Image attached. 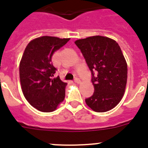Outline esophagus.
I'll return each mask as SVG.
<instances>
[{
    "mask_svg": "<svg viewBox=\"0 0 148 148\" xmlns=\"http://www.w3.org/2000/svg\"><path fill=\"white\" fill-rule=\"evenodd\" d=\"M74 82H75V83H77V84H79L81 82L80 79H79L78 78H75V79H74Z\"/></svg>",
    "mask_w": 148,
    "mask_h": 148,
    "instance_id": "esophagus-1",
    "label": "esophagus"
}]
</instances>
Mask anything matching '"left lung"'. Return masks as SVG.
<instances>
[{
  "label": "left lung",
  "mask_w": 148,
  "mask_h": 148,
  "mask_svg": "<svg viewBox=\"0 0 148 148\" xmlns=\"http://www.w3.org/2000/svg\"><path fill=\"white\" fill-rule=\"evenodd\" d=\"M75 44L92 73L95 91L86 104L98 113L110 110L123 98L127 79V64L119 45L101 35L78 39Z\"/></svg>",
  "instance_id": "8db88e82"
}]
</instances>
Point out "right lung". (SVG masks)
<instances>
[{
  "instance_id": "add662e5",
  "label": "right lung",
  "mask_w": 148,
  "mask_h": 148,
  "mask_svg": "<svg viewBox=\"0 0 148 148\" xmlns=\"http://www.w3.org/2000/svg\"><path fill=\"white\" fill-rule=\"evenodd\" d=\"M70 38L41 36L27 44L19 65L21 90L27 101L38 110H56L65 98L66 83L59 76L54 78L56 69L52 63L55 52Z\"/></svg>"
}]
</instances>
